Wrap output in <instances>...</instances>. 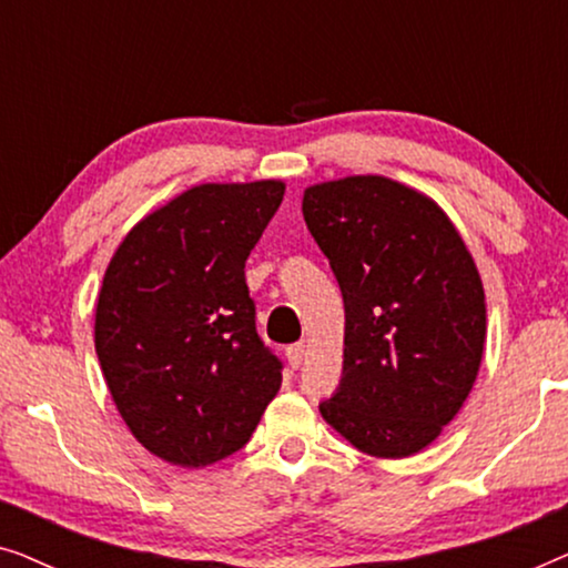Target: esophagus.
Returning <instances> with one entry per match:
<instances>
[{"instance_id": "1", "label": "esophagus", "mask_w": 568, "mask_h": 568, "mask_svg": "<svg viewBox=\"0 0 568 568\" xmlns=\"http://www.w3.org/2000/svg\"><path fill=\"white\" fill-rule=\"evenodd\" d=\"M302 359H305V344H292L286 348V362H290L292 369H300Z\"/></svg>"}]
</instances>
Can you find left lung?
I'll list each match as a JSON object with an SVG mask.
<instances>
[{"label": "left lung", "instance_id": "8db88e82", "mask_svg": "<svg viewBox=\"0 0 568 568\" xmlns=\"http://www.w3.org/2000/svg\"><path fill=\"white\" fill-rule=\"evenodd\" d=\"M310 235L344 294V375L321 414L375 457L432 445L476 383L486 297L460 232L429 196L383 175L310 185Z\"/></svg>", "mask_w": 568, "mask_h": 568}]
</instances>
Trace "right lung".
<instances>
[{"label":"right lung","mask_w":568,"mask_h":568,"mask_svg":"<svg viewBox=\"0 0 568 568\" xmlns=\"http://www.w3.org/2000/svg\"><path fill=\"white\" fill-rule=\"evenodd\" d=\"M282 199V181L196 185L144 216L108 263L95 352L123 422L162 460L204 468L237 453L282 387L245 284Z\"/></svg>","instance_id":"obj_1"}]
</instances>
